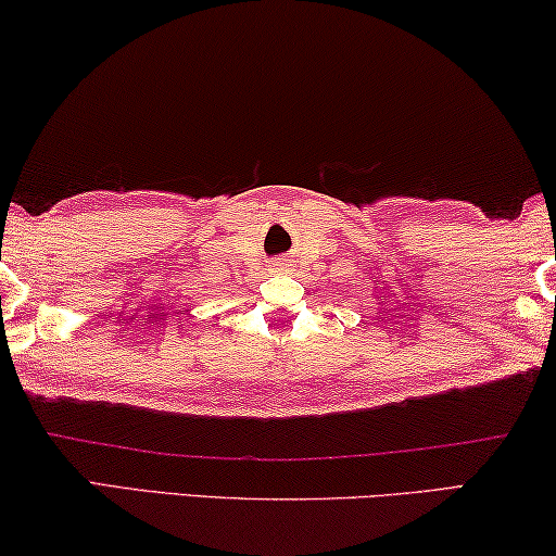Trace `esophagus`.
<instances>
[{
	"mask_svg": "<svg viewBox=\"0 0 556 556\" xmlns=\"http://www.w3.org/2000/svg\"><path fill=\"white\" fill-rule=\"evenodd\" d=\"M281 267H285V262H279V264H277V269H281Z\"/></svg>",
	"mask_w": 556,
	"mask_h": 556,
	"instance_id": "esophagus-1",
	"label": "esophagus"
}]
</instances>
